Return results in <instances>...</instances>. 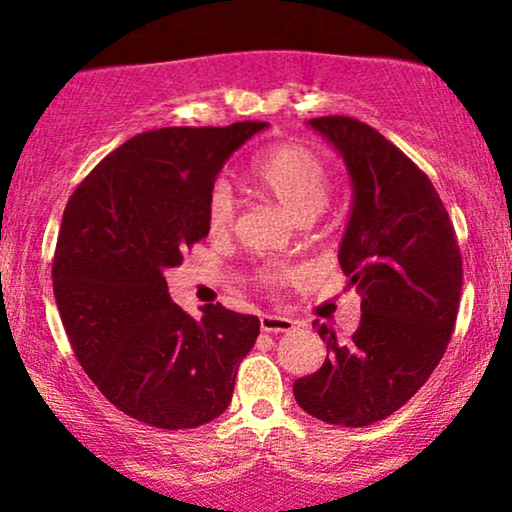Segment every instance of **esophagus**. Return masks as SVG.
Segmentation results:
<instances>
[{
    "label": "esophagus",
    "mask_w": 512,
    "mask_h": 512,
    "mask_svg": "<svg viewBox=\"0 0 512 512\" xmlns=\"http://www.w3.org/2000/svg\"><path fill=\"white\" fill-rule=\"evenodd\" d=\"M261 331L263 333H289V331H293V321L286 317H275V314H263Z\"/></svg>",
    "instance_id": "34e87169"
}]
</instances>
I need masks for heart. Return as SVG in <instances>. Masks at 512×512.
<instances>
[{
  "label": "heart",
  "mask_w": 512,
  "mask_h": 512,
  "mask_svg": "<svg viewBox=\"0 0 512 512\" xmlns=\"http://www.w3.org/2000/svg\"><path fill=\"white\" fill-rule=\"evenodd\" d=\"M251 179L272 195L298 223H305L326 207L331 195V177L317 153L303 144H277L251 160ZM235 198L226 184H216L207 198V228L223 235L233 228ZM289 277L286 270L265 272V282L275 284Z\"/></svg>",
  "instance_id": "1"
}]
</instances>
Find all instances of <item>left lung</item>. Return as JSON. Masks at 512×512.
Returning <instances> with one entry per match:
<instances>
[{
  "label": "left lung",
  "instance_id": "8db88e82",
  "mask_svg": "<svg viewBox=\"0 0 512 512\" xmlns=\"http://www.w3.org/2000/svg\"><path fill=\"white\" fill-rule=\"evenodd\" d=\"M310 125L345 160L352 214L340 265L361 293V324L349 340L317 324L326 361L293 382L307 415L368 426L417 394L443 359L461 296V251L431 179L387 137L352 116Z\"/></svg>",
  "mask_w": 512,
  "mask_h": 512
}]
</instances>
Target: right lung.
Returning <instances> with one entry per match:
<instances>
[{"label": "right lung", "instance_id": "1", "mask_svg": "<svg viewBox=\"0 0 512 512\" xmlns=\"http://www.w3.org/2000/svg\"><path fill=\"white\" fill-rule=\"evenodd\" d=\"M268 128H160L111 151L69 198L53 293L81 368L109 403L156 429H195L230 405L254 314L172 303L165 270L205 240L207 198L233 151Z\"/></svg>", "mask_w": 512, "mask_h": 512}]
</instances>
